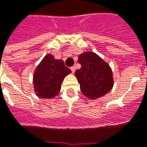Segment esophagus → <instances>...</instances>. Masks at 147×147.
I'll list each match as a JSON object with an SVG mask.
<instances>
[{"label":"esophagus","instance_id":"esophagus-1","mask_svg":"<svg viewBox=\"0 0 147 147\" xmlns=\"http://www.w3.org/2000/svg\"><path fill=\"white\" fill-rule=\"evenodd\" d=\"M71 70L72 73H74V72H75V71H76V67H75V66H73V67H71Z\"/></svg>","mask_w":147,"mask_h":147}]
</instances>
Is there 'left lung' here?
<instances>
[{
  "label": "left lung",
  "instance_id": "1",
  "mask_svg": "<svg viewBox=\"0 0 147 147\" xmlns=\"http://www.w3.org/2000/svg\"><path fill=\"white\" fill-rule=\"evenodd\" d=\"M78 62L81 67L76 71L75 75L85 96L96 99L111 90L113 86V72L107 63L93 52L80 55Z\"/></svg>",
  "mask_w": 147,
  "mask_h": 147
}]
</instances>
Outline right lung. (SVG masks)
Here are the masks:
<instances>
[{"instance_id": "add662e5", "label": "right lung", "mask_w": 147, "mask_h": 147, "mask_svg": "<svg viewBox=\"0 0 147 147\" xmlns=\"http://www.w3.org/2000/svg\"><path fill=\"white\" fill-rule=\"evenodd\" d=\"M71 71L67 67L62 59H55L51 55H47L36 68L34 75V91L41 98H53L61 88V84Z\"/></svg>"}]
</instances>
